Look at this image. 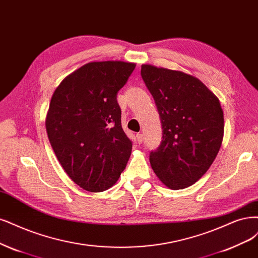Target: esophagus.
Listing matches in <instances>:
<instances>
[{"label":"esophagus","instance_id":"esophagus-1","mask_svg":"<svg viewBox=\"0 0 258 258\" xmlns=\"http://www.w3.org/2000/svg\"><path fill=\"white\" fill-rule=\"evenodd\" d=\"M137 141H138V143H139V144H142V143H143L144 137H143V135H142V133H138V135H137Z\"/></svg>","mask_w":258,"mask_h":258}]
</instances>
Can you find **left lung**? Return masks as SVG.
Masks as SVG:
<instances>
[{"label":"left lung","mask_w":258,"mask_h":258,"mask_svg":"<svg viewBox=\"0 0 258 258\" xmlns=\"http://www.w3.org/2000/svg\"><path fill=\"white\" fill-rule=\"evenodd\" d=\"M162 126L160 146L150 152L155 174L168 189L188 188L219 153L224 117L218 97L198 78L178 70L142 65Z\"/></svg>","instance_id":"1"}]
</instances>
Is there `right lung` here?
Wrapping results in <instances>:
<instances>
[{"mask_svg":"<svg viewBox=\"0 0 258 258\" xmlns=\"http://www.w3.org/2000/svg\"><path fill=\"white\" fill-rule=\"evenodd\" d=\"M135 68L121 60L92 61L53 93L46 118L50 144L66 174L86 191L111 188L130 158L117 93Z\"/></svg>","mask_w":258,"mask_h":258,"instance_id":"add662e5","label":"right lung"}]
</instances>
